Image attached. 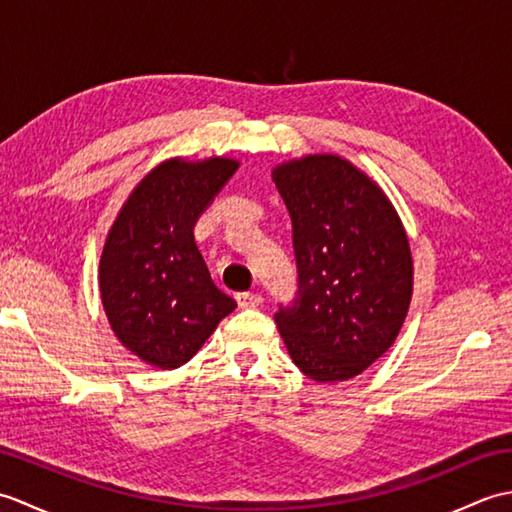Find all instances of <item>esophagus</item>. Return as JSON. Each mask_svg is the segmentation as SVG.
<instances>
[{
    "label": "esophagus",
    "mask_w": 512,
    "mask_h": 512,
    "mask_svg": "<svg viewBox=\"0 0 512 512\" xmlns=\"http://www.w3.org/2000/svg\"><path fill=\"white\" fill-rule=\"evenodd\" d=\"M239 308H257L259 303H262V295H255V292H239V295L235 297Z\"/></svg>",
    "instance_id": "obj_1"
}]
</instances>
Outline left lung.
<instances>
[{"instance_id": "left-lung-1", "label": "left lung", "mask_w": 512, "mask_h": 512, "mask_svg": "<svg viewBox=\"0 0 512 512\" xmlns=\"http://www.w3.org/2000/svg\"><path fill=\"white\" fill-rule=\"evenodd\" d=\"M299 299L275 314L288 354L317 383H341L383 356L405 323L413 259L385 191L334 154L281 162Z\"/></svg>"}]
</instances>
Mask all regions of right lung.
<instances>
[{"label":"right lung","mask_w":512,"mask_h":512,"mask_svg":"<svg viewBox=\"0 0 512 512\" xmlns=\"http://www.w3.org/2000/svg\"><path fill=\"white\" fill-rule=\"evenodd\" d=\"M239 162L169 158L129 193L99 264L116 339L147 365L176 369L198 354L237 303L213 284L193 226Z\"/></svg>","instance_id":"1"}]
</instances>
